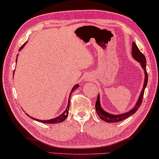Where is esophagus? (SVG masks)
<instances>
[{
	"label": "esophagus",
	"instance_id": "obj_1",
	"mask_svg": "<svg viewBox=\"0 0 159 159\" xmlns=\"http://www.w3.org/2000/svg\"><path fill=\"white\" fill-rule=\"evenodd\" d=\"M86 80H87V82H90L92 80V77H91V76H90V75H88V76H87V77H86Z\"/></svg>",
	"mask_w": 159,
	"mask_h": 159
}]
</instances>
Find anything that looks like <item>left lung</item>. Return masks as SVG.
Masks as SVG:
<instances>
[{"mask_svg": "<svg viewBox=\"0 0 159 159\" xmlns=\"http://www.w3.org/2000/svg\"><path fill=\"white\" fill-rule=\"evenodd\" d=\"M132 57H133L135 60H136L138 62L141 64V67L144 70V84L143 87L140 92V95L139 96V98L138 101L136 102V104L134 107H133L131 110H129V112H125L123 114H119V115H113V114H110L109 112H106V111L102 109L101 104V101H100V95L98 93V98L96 102V112L99 116V117L101 118L102 121L108 122V123H114V122H119L121 121L124 119L129 117L130 116H131L133 114H135L136 111L140 107V105L142 103L143 98V95L144 92V89L147 87V81H148V75H147V70H146V58L144 57V56L142 54L140 50H139L138 47L136 45V44L133 42L132 44Z\"/></svg>", "mask_w": 159, "mask_h": 159, "instance_id": "1", "label": "left lung"}]
</instances>
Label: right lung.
Wrapping results in <instances>:
<instances>
[{
	"label": "right lung",
	"instance_id": "1",
	"mask_svg": "<svg viewBox=\"0 0 159 159\" xmlns=\"http://www.w3.org/2000/svg\"><path fill=\"white\" fill-rule=\"evenodd\" d=\"M26 43L24 44L23 45H22L20 47V49H19V51H20L21 49H22V48H24V47L25 46V44H26ZM17 57H18V55L16 56V61H17ZM79 87H80V84H75L73 87H72V90L70 91V95H69V99H68V105H67V107L66 108V110H64V112L62 114H61V115L58 116H57V117H55L54 119H48V120H40V119H38L33 118V117H32V116H30V115H28V114H26L27 116H29V117H30L32 119H34V120H35V121L42 122V123H43V124H58V123H60V122L63 121L67 118V116H68V110H69V107H70V97L71 96V94L72 93V91H75V89H77Z\"/></svg>",
	"mask_w": 159,
	"mask_h": 159
}]
</instances>
